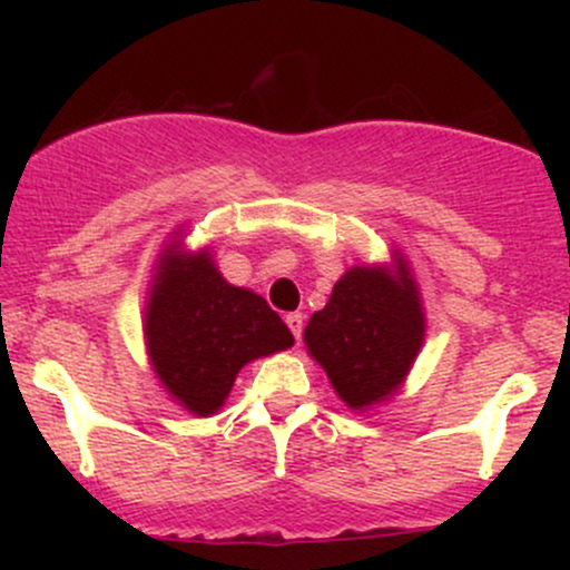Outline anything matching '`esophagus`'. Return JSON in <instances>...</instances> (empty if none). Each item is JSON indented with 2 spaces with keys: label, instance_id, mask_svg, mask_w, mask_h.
Segmentation results:
<instances>
[{
  "label": "esophagus",
  "instance_id": "34e87169",
  "mask_svg": "<svg viewBox=\"0 0 570 570\" xmlns=\"http://www.w3.org/2000/svg\"><path fill=\"white\" fill-rule=\"evenodd\" d=\"M286 326H289V330H292L294 340H299V337H303L305 316H303V313H289V316H286Z\"/></svg>",
  "mask_w": 570,
  "mask_h": 570
}]
</instances>
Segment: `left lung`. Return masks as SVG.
<instances>
[{"instance_id": "8db88e82", "label": "left lung", "mask_w": 570, "mask_h": 570, "mask_svg": "<svg viewBox=\"0 0 570 570\" xmlns=\"http://www.w3.org/2000/svg\"><path fill=\"white\" fill-rule=\"evenodd\" d=\"M421 343V303L402 259L394 273L351 267L305 326L307 351L353 410L394 394Z\"/></svg>"}]
</instances>
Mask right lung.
<instances>
[{
	"instance_id": "add662e5",
	"label": "right lung",
	"mask_w": 570,
	"mask_h": 570,
	"mask_svg": "<svg viewBox=\"0 0 570 570\" xmlns=\"http://www.w3.org/2000/svg\"><path fill=\"white\" fill-rule=\"evenodd\" d=\"M147 305V348L171 394L212 415L246 362L289 348V326L259 294L230 286L208 254L168 252Z\"/></svg>"
}]
</instances>
